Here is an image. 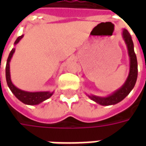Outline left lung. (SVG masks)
Masks as SVG:
<instances>
[{
  "instance_id": "8db88e82",
  "label": "left lung",
  "mask_w": 146,
  "mask_h": 146,
  "mask_svg": "<svg viewBox=\"0 0 146 146\" xmlns=\"http://www.w3.org/2000/svg\"><path fill=\"white\" fill-rule=\"evenodd\" d=\"M123 37L125 40L127 49H128V54L130 56V73L127 79L126 80L125 84L114 92L113 95H110L106 98H99L96 96H89L93 101L96 102L102 106H110V105H115L118 103L123 99L127 97L131 92L132 89L134 88L135 83L138 77V62L137 57L134 51V44L132 41L131 36L127 30H123Z\"/></svg>"
}]
</instances>
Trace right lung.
Here are the masks:
<instances>
[{
    "label": "right lung",
    "instance_id": "add662e5",
    "mask_svg": "<svg viewBox=\"0 0 146 146\" xmlns=\"http://www.w3.org/2000/svg\"><path fill=\"white\" fill-rule=\"evenodd\" d=\"M23 35L19 36L16 40L15 42V44H16L18 42L23 38ZM15 52V48H13L10 52V54L8 55V60H7V64H6V69H5V73H6V80L7 84L9 88L11 91V92L15 95V96L20 100L22 102H23L25 104L27 105H37L40 103L42 102H44L46 99H48L51 97L53 92H27L22 91L20 89L17 88L15 86L13 85V84L11 83V77H10V70H9V62L11 60L12 54Z\"/></svg>",
    "mask_w": 146,
    "mask_h": 146
}]
</instances>
